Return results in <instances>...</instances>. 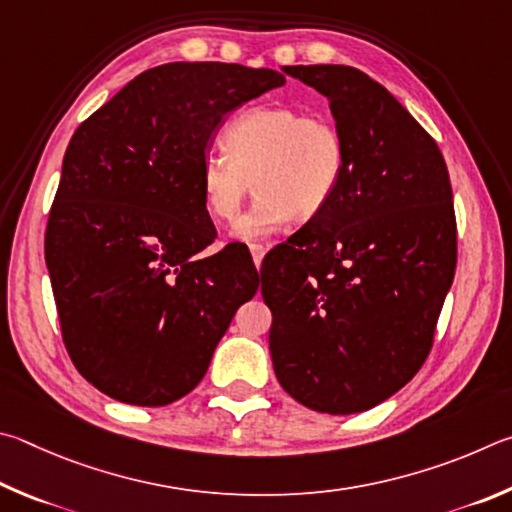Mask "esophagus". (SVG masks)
Returning <instances> with one entry per match:
<instances>
[{
  "label": "esophagus",
  "instance_id": "obj_1",
  "mask_svg": "<svg viewBox=\"0 0 512 512\" xmlns=\"http://www.w3.org/2000/svg\"><path fill=\"white\" fill-rule=\"evenodd\" d=\"M249 251H251V258H254V265L256 267H261V263H263V258H265V247L263 245H251L249 247Z\"/></svg>",
  "mask_w": 512,
  "mask_h": 512
}]
</instances>
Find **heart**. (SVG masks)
<instances>
[{"label": "heart", "instance_id": "obj_1", "mask_svg": "<svg viewBox=\"0 0 512 512\" xmlns=\"http://www.w3.org/2000/svg\"><path fill=\"white\" fill-rule=\"evenodd\" d=\"M223 150L200 164L204 209L231 222L254 186L256 200L233 227V238L256 242L294 215L310 220L333 200L346 173V139L328 116L288 105H263L236 116L222 134Z\"/></svg>", "mask_w": 512, "mask_h": 512}]
</instances>
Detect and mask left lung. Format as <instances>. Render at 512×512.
I'll return each instance as SVG.
<instances>
[{
	"label": "left lung",
	"mask_w": 512,
	"mask_h": 512,
	"mask_svg": "<svg viewBox=\"0 0 512 512\" xmlns=\"http://www.w3.org/2000/svg\"><path fill=\"white\" fill-rule=\"evenodd\" d=\"M283 71L328 98L348 159L326 209L263 261L274 373L308 409L360 414L432 351L456 270L450 175L423 125L364 71Z\"/></svg>",
	"instance_id": "1"
}]
</instances>
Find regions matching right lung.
Here are the masks:
<instances>
[{"label":"right lung","mask_w":512,"mask_h":512,"mask_svg":"<svg viewBox=\"0 0 512 512\" xmlns=\"http://www.w3.org/2000/svg\"><path fill=\"white\" fill-rule=\"evenodd\" d=\"M283 83L274 69L168 62L71 137L44 258L62 342L105 396L139 407L184 398L256 294L249 251L197 256L215 238L200 164L224 116Z\"/></svg>","instance_id":"right-lung-1"}]
</instances>
